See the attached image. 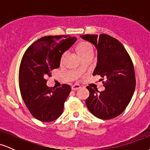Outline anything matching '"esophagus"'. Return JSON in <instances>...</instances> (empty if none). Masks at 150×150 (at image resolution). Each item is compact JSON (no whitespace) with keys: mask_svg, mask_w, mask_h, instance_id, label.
Listing matches in <instances>:
<instances>
[{"mask_svg":"<svg viewBox=\"0 0 150 150\" xmlns=\"http://www.w3.org/2000/svg\"><path fill=\"white\" fill-rule=\"evenodd\" d=\"M80 86L79 85H74L71 87V89L72 90H77V89H80Z\"/></svg>","mask_w":150,"mask_h":150,"instance_id":"obj_1","label":"esophagus"}]
</instances>
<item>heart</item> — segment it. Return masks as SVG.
I'll return each instance as SVG.
<instances>
[{
	"instance_id": "obj_1",
	"label": "heart",
	"mask_w": 150,
	"mask_h": 150,
	"mask_svg": "<svg viewBox=\"0 0 150 150\" xmlns=\"http://www.w3.org/2000/svg\"><path fill=\"white\" fill-rule=\"evenodd\" d=\"M76 51L77 54L80 56L81 58H83L87 56H91L94 54V47L90 43L87 42H81L76 46ZM66 53H63L61 56V61H64Z\"/></svg>"
}]
</instances>
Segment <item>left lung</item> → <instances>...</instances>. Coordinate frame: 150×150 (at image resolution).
<instances>
[{
    "label": "left lung",
    "mask_w": 150,
    "mask_h": 150,
    "mask_svg": "<svg viewBox=\"0 0 150 150\" xmlns=\"http://www.w3.org/2000/svg\"><path fill=\"white\" fill-rule=\"evenodd\" d=\"M97 50V63L93 75H100L106 81L105 89L99 92L87 87L89 92L85 103L94 116L103 120L111 119L119 115L131 100L135 88L133 64L123 44L105 34L80 36Z\"/></svg>",
    "instance_id": "obj_1"
}]
</instances>
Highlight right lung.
Returning a JSON list of instances; mask_svg holds the SVG:
<instances>
[{"instance_id": "right-lung-1", "label": "right lung", "mask_w": 150, "mask_h": 150, "mask_svg": "<svg viewBox=\"0 0 150 150\" xmlns=\"http://www.w3.org/2000/svg\"><path fill=\"white\" fill-rule=\"evenodd\" d=\"M77 41L75 37L46 36L34 42L25 51L19 70V86L22 99L37 120L50 122L62 114L71 88L68 85L52 89L46 77L58 68L63 53Z\"/></svg>"}]
</instances>
